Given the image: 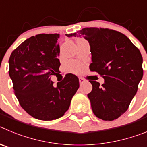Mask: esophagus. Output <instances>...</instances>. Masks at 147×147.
<instances>
[{"mask_svg":"<svg viewBox=\"0 0 147 147\" xmlns=\"http://www.w3.org/2000/svg\"><path fill=\"white\" fill-rule=\"evenodd\" d=\"M79 80H80V84H82V83L85 82V80H84L83 78H82V77L79 78Z\"/></svg>","mask_w":147,"mask_h":147,"instance_id":"obj_1","label":"esophagus"}]
</instances>
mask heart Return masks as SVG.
Here are the masks:
<instances>
[{"instance_id":"b5f03b06","label":"heart","mask_w":147,"mask_h":147,"mask_svg":"<svg viewBox=\"0 0 147 147\" xmlns=\"http://www.w3.org/2000/svg\"><path fill=\"white\" fill-rule=\"evenodd\" d=\"M68 68L70 71H73V72H79L81 70L82 66L80 63L75 62V61H72V62H69L68 64Z\"/></svg>"}]
</instances>
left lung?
<instances>
[{"mask_svg":"<svg viewBox=\"0 0 147 147\" xmlns=\"http://www.w3.org/2000/svg\"><path fill=\"white\" fill-rule=\"evenodd\" d=\"M67 37H83L89 42L92 63L90 70L102 76L105 83L90 80L88 94L95 115L113 121L128 109L143 77L140 51L127 36L108 28H85Z\"/></svg>","mask_w":147,"mask_h":147,"instance_id":"1","label":"left lung"}]
</instances>
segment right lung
<instances>
[{
    "mask_svg": "<svg viewBox=\"0 0 147 147\" xmlns=\"http://www.w3.org/2000/svg\"><path fill=\"white\" fill-rule=\"evenodd\" d=\"M58 34H41L22 42L10 56V78L20 105L32 117L52 121L68 110L80 82L68 74L53 85L51 75L59 72Z\"/></svg>",
    "mask_w": 147,
    "mask_h": 147,
    "instance_id": "obj_1",
    "label": "right lung"
}]
</instances>
